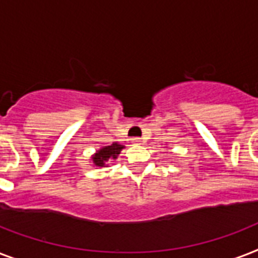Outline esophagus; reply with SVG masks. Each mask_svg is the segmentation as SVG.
<instances>
[{"mask_svg":"<svg viewBox=\"0 0 258 258\" xmlns=\"http://www.w3.org/2000/svg\"><path fill=\"white\" fill-rule=\"evenodd\" d=\"M131 143L133 145H141L142 139L141 138H131Z\"/></svg>","mask_w":258,"mask_h":258,"instance_id":"esophagus-1","label":"esophagus"}]
</instances>
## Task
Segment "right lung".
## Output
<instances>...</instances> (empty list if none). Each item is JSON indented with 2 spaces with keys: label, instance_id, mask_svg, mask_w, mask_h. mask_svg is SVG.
Segmentation results:
<instances>
[{
  "label": "right lung",
  "instance_id": "right-lung-1",
  "mask_svg": "<svg viewBox=\"0 0 258 258\" xmlns=\"http://www.w3.org/2000/svg\"><path fill=\"white\" fill-rule=\"evenodd\" d=\"M121 150H123V146L119 145V143H112L111 146H105V147L100 149L93 155V163L97 167H105L109 159H116Z\"/></svg>",
  "mask_w": 258,
  "mask_h": 258
}]
</instances>
